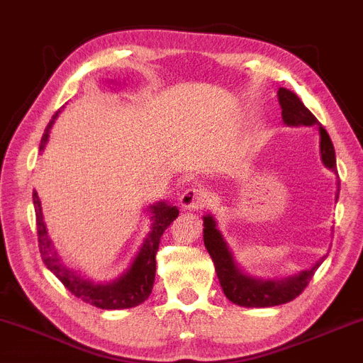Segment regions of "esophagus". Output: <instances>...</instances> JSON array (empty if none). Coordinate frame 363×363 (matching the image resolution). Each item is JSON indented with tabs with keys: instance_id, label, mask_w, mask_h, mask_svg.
Here are the masks:
<instances>
[{
	"instance_id": "1",
	"label": "esophagus",
	"mask_w": 363,
	"mask_h": 363,
	"mask_svg": "<svg viewBox=\"0 0 363 363\" xmlns=\"http://www.w3.org/2000/svg\"><path fill=\"white\" fill-rule=\"evenodd\" d=\"M181 206L185 210H198L206 206V191L201 189H187L181 196Z\"/></svg>"
}]
</instances>
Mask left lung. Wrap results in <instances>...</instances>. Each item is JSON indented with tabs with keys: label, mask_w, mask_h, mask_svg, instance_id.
Returning <instances> with one entry per match:
<instances>
[{
	"label": "left lung",
	"mask_w": 363,
	"mask_h": 363,
	"mask_svg": "<svg viewBox=\"0 0 363 363\" xmlns=\"http://www.w3.org/2000/svg\"><path fill=\"white\" fill-rule=\"evenodd\" d=\"M278 102L281 106V119L288 126H315L320 138V157L323 165L337 174L335 151L330 134L318 123L315 116L303 105L296 92L286 88L278 89ZM339 179V176H337ZM340 181H337L335 202L339 198ZM204 220V246L213 259L215 271L220 280L225 297L232 303L244 308H271L283 305L298 297L306 288L311 278L315 274L320 264L323 263L326 255L320 258L317 263L297 274L281 278H258L244 272L235 259V255L229 244L224 240L221 230L218 229L216 218L208 213L202 216Z\"/></svg>",
	"instance_id": "obj_1"
}]
</instances>
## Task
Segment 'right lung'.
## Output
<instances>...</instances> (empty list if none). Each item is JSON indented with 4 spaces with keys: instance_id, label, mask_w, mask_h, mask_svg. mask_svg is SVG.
I'll return each instance as SVG.
<instances>
[{
    "instance_id": "obj_1",
    "label": "right lung",
    "mask_w": 363,
    "mask_h": 363,
    "mask_svg": "<svg viewBox=\"0 0 363 363\" xmlns=\"http://www.w3.org/2000/svg\"><path fill=\"white\" fill-rule=\"evenodd\" d=\"M65 108V106H62ZM62 108L52 116L49 121L43 138L40 142V153H43L46 143L49 140L50 130L57 121ZM33 207H35L37 216V230H38V247L41 258L46 267L60 280L65 288L74 294L75 297L83 300L89 305L100 309H126L134 308L145 301L155 284L156 275V254L159 242H161L162 233L179 215L176 206L168 204L165 201H157L155 204L147 207L145 212L150 216V230L147 237L143 238L139 252L133 258L130 267L126 271L109 281H94L91 278L83 277L74 269H69L58 254L52 240L49 237L48 227L41 210V202L38 193L33 190L32 193Z\"/></svg>"
}]
</instances>
